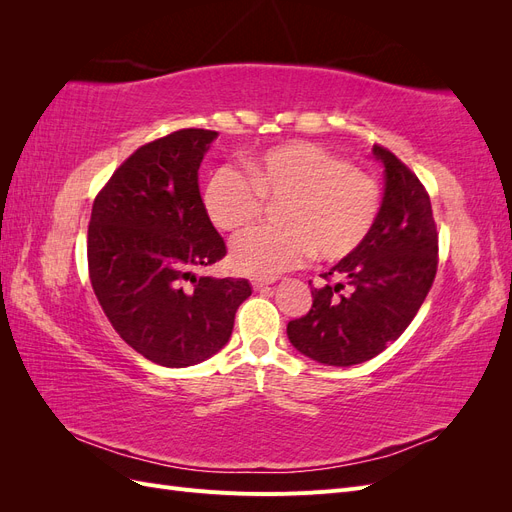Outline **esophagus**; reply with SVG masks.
Masks as SVG:
<instances>
[{
	"instance_id": "obj_1",
	"label": "esophagus",
	"mask_w": 512,
	"mask_h": 512,
	"mask_svg": "<svg viewBox=\"0 0 512 512\" xmlns=\"http://www.w3.org/2000/svg\"><path fill=\"white\" fill-rule=\"evenodd\" d=\"M271 284H273V280H256V277L252 280V286H254L256 290H260V288H267V286H271Z\"/></svg>"
}]
</instances>
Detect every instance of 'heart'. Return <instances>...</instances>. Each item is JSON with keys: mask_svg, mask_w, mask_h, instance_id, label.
Wrapping results in <instances>:
<instances>
[{"mask_svg": "<svg viewBox=\"0 0 512 512\" xmlns=\"http://www.w3.org/2000/svg\"><path fill=\"white\" fill-rule=\"evenodd\" d=\"M245 173L222 166L209 177L203 205L215 228L241 232L267 203L282 226L256 228L230 247L237 273L273 280L309 254L339 262L352 256L376 228L382 209L378 181L348 166L329 149L290 141L245 158Z\"/></svg>", "mask_w": 512, "mask_h": 512, "instance_id": "1", "label": "heart"}]
</instances>
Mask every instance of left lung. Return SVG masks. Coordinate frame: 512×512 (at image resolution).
I'll use <instances>...</instances> for the list:
<instances>
[{"instance_id": "8db88e82", "label": "left lung", "mask_w": 512, "mask_h": 512, "mask_svg": "<svg viewBox=\"0 0 512 512\" xmlns=\"http://www.w3.org/2000/svg\"><path fill=\"white\" fill-rule=\"evenodd\" d=\"M384 166L376 228L352 256L322 273L312 309L288 322V339L307 359L350 367L374 359L408 329L438 269V232L423 183L391 151L374 145Z\"/></svg>"}]
</instances>
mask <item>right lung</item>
Masks as SVG:
<instances>
[{"label": "right lung", "instance_id": "right-lung-1", "mask_svg": "<svg viewBox=\"0 0 512 512\" xmlns=\"http://www.w3.org/2000/svg\"><path fill=\"white\" fill-rule=\"evenodd\" d=\"M218 132L188 128L136 149L96 196L87 232L89 277L123 342L164 367L198 365L230 339L247 280L194 267L226 254L198 190Z\"/></svg>", "mask_w": 512, "mask_h": 512}]
</instances>
